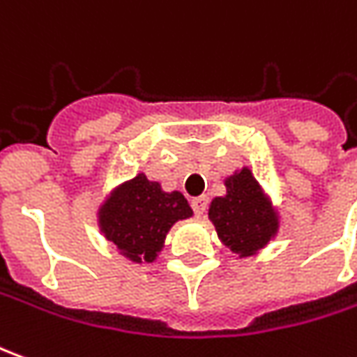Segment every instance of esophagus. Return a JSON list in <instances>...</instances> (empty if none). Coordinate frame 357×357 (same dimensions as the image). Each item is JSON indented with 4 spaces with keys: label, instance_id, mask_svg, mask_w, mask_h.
I'll list each match as a JSON object with an SVG mask.
<instances>
[{
    "label": "esophagus",
    "instance_id": "34e87169",
    "mask_svg": "<svg viewBox=\"0 0 357 357\" xmlns=\"http://www.w3.org/2000/svg\"><path fill=\"white\" fill-rule=\"evenodd\" d=\"M207 201H209L207 195H199V197L191 199V207H193L197 217H201V215L205 213V209H207Z\"/></svg>",
    "mask_w": 357,
    "mask_h": 357
}]
</instances>
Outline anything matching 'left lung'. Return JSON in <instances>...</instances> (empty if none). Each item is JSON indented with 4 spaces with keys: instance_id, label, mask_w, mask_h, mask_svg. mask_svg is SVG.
I'll return each mask as SVG.
<instances>
[{
    "instance_id": "8db88e82",
    "label": "left lung",
    "mask_w": 357,
    "mask_h": 357,
    "mask_svg": "<svg viewBox=\"0 0 357 357\" xmlns=\"http://www.w3.org/2000/svg\"><path fill=\"white\" fill-rule=\"evenodd\" d=\"M227 193L209 205V219L219 240L240 260L256 256L280 232V213L252 169H236L225 178Z\"/></svg>"
}]
</instances>
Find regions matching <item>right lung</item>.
<instances>
[{"mask_svg":"<svg viewBox=\"0 0 357 357\" xmlns=\"http://www.w3.org/2000/svg\"><path fill=\"white\" fill-rule=\"evenodd\" d=\"M193 215L179 191H164L154 179L137 174L101 201L97 225L132 264H152L164 248L169 229Z\"/></svg>","mask_w":357,"mask_h":357,"instance_id":"right-lung-1","label":"right lung"}]
</instances>
